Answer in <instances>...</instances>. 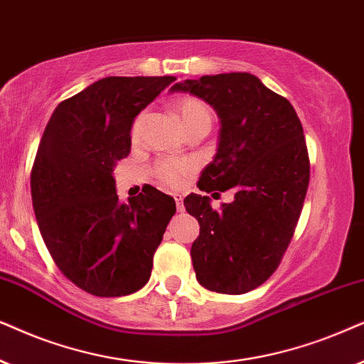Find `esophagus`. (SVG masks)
I'll return each instance as SVG.
<instances>
[{
	"instance_id": "34e87169",
	"label": "esophagus",
	"mask_w": 364,
	"mask_h": 364,
	"mask_svg": "<svg viewBox=\"0 0 364 364\" xmlns=\"http://www.w3.org/2000/svg\"><path fill=\"white\" fill-rule=\"evenodd\" d=\"M174 201H176V210H178V213L185 211V205H183V196H181V195H174Z\"/></svg>"
}]
</instances>
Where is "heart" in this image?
Returning <instances> with one entry per match:
<instances>
[{"label":"heart","instance_id":"1","mask_svg":"<svg viewBox=\"0 0 364 364\" xmlns=\"http://www.w3.org/2000/svg\"><path fill=\"white\" fill-rule=\"evenodd\" d=\"M176 113L181 119L183 126L190 128L195 124H210L211 126V109L206 103L196 98H183L176 103ZM144 119V114H139L133 124V136L136 138L141 128V123ZM195 169V163L191 159H168V161H161L154 168V174H156L158 181L164 186L178 188L183 185L188 174Z\"/></svg>","mask_w":364,"mask_h":364}]
</instances>
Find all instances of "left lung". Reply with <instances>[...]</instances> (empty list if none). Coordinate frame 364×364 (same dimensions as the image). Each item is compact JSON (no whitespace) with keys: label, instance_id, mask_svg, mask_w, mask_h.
<instances>
[{"label":"left lung","instance_id":"8db88e82","mask_svg":"<svg viewBox=\"0 0 364 364\" xmlns=\"http://www.w3.org/2000/svg\"><path fill=\"white\" fill-rule=\"evenodd\" d=\"M169 91L198 96L220 118L216 154L198 188L235 190V201L218 211L208 196L185 198L200 223L191 246L196 279L210 291L248 293L278 268L301 215L309 183L301 121L287 98L250 73L206 75Z\"/></svg>","mask_w":364,"mask_h":364}]
</instances>
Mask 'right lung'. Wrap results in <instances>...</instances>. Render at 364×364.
<instances>
[{
    "label": "right lung",
    "instance_id": "1",
    "mask_svg": "<svg viewBox=\"0 0 364 364\" xmlns=\"http://www.w3.org/2000/svg\"><path fill=\"white\" fill-rule=\"evenodd\" d=\"M174 76H108L56 106L31 169L38 226L58 268L95 296L148 283L154 251L176 213L153 186L119 203L114 166L132 149L133 121Z\"/></svg>",
    "mask_w": 364,
    "mask_h": 364
}]
</instances>
